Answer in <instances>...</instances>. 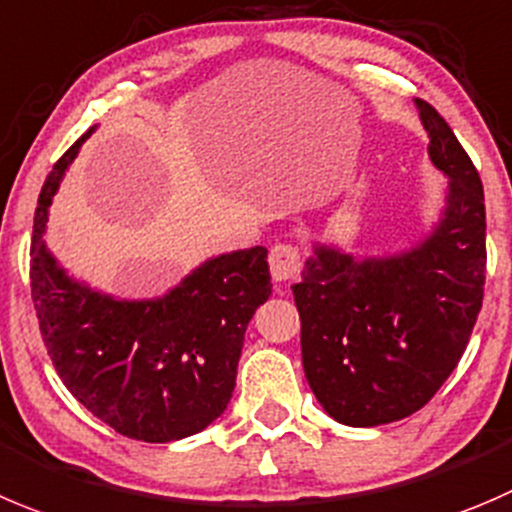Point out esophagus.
Wrapping results in <instances>:
<instances>
[{
  "label": "esophagus",
  "mask_w": 512,
  "mask_h": 512,
  "mask_svg": "<svg viewBox=\"0 0 512 512\" xmlns=\"http://www.w3.org/2000/svg\"><path fill=\"white\" fill-rule=\"evenodd\" d=\"M269 266L276 284H286V281L296 279L301 269L299 246H294V243H276L269 253Z\"/></svg>",
  "instance_id": "esophagus-1"
}]
</instances>
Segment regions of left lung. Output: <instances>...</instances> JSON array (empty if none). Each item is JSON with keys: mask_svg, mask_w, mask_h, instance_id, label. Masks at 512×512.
<instances>
[{"mask_svg": "<svg viewBox=\"0 0 512 512\" xmlns=\"http://www.w3.org/2000/svg\"><path fill=\"white\" fill-rule=\"evenodd\" d=\"M415 105L432 165L447 175L437 226L417 246L372 259L314 243L291 286L306 382L349 427L422 410L460 362L483 306V183L445 118L420 97Z\"/></svg>", "mask_w": 512, "mask_h": 512, "instance_id": "1", "label": "left lung"}]
</instances>
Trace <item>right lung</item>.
Here are the masks:
<instances>
[{
	"instance_id": "obj_1",
	"label": "right lung",
	"mask_w": 512,
	"mask_h": 512,
	"mask_svg": "<svg viewBox=\"0 0 512 512\" xmlns=\"http://www.w3.org/2000/svg\"><path fill=\"white\" fill-rule=\"evenodd\" d=\"M92 130L57 160L34 211L29 279L42 342L97 420L130 440H183L226 410L246 326L271 296L269 251L221 253L158 299H115L72 279L42 236L60 180Z\"/></svg>"
}]
</instances>
